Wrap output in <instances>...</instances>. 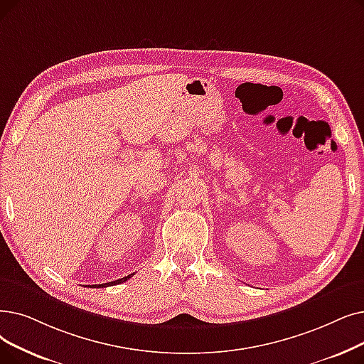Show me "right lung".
Listing matches in <instances>:
<instances>
[{
    "mask_svg": "<svg viewBox=\"0 0 364 364\" xmlns=\"http://www.w3.org/2000/svg\"><path fill=\"white\" fill-rule=\"evenodd\" d=\"M134 274H131V275H128V277H123V278H120V279H116V281H112V282H105V284H95V286H92V289L93 287H97V289H100V287H108V286H116V284H122L123 281H128L131 277H132Z\"/></svg>",
    "mask_w": 364,
    "mask_h": 364,
    "instance_id": "right-lung-1",
    "label": "right lung"
}]
</instances>
